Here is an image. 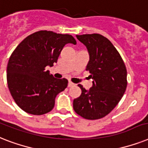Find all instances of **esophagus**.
I'll return each mask as SVG.
<instances>
[{
	"instance_id": "obj_1",
	"label": "esophagus",
	"mask_w": 148,
	"mask_h": 148,
	"mask_svg": "<svg viewBox=\"0 0 148 148\" xmlns=\"http://www.w3.org/2000/svg\"><path fill=\"white\" fill-rule=\"evenodd\" d=\"M74 83H72V82H71V81H69V82H68V87H71V86H74Z\"/></svg>"
}]
</instances>
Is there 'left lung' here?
<instances>
[{"label": "left lung", "mask_w": 148, "mask_h": 148, "mask_svg": "<svg viewBox=\"0 0 148 148\" xmlns=\"http://www.w3.org/2000/svg\"><path fill=\"white\" fill-rule=\"evenodd\" d=\"M76 37L88 51L86 70L90 73L93 85L86 90L78 84L81 95L74 99L73 108L86 119H99L108 115L123 97L127 71L119 53L106 37L97 33Z\"/></svg>", "instance_id": "left-lung-1"}]
</instances>
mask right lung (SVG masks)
Returning a JSON list of instances; mask_svg holds the SVG:
<instances>
[{
  "label": "right lung",
  "mask_w": 148,
  "mask_h": 148,
  "mask_svg": "<svg viewBox=\"0 0 148 148\" xmlns=\"http://www.w3.org/2000/svg\"><path fill=\"white\" fill-rule=\"evenodd\" d=\"M76 45L74 37L41 30L29 35L10 57L7 80L17 106L32 115H43L54 108L55 99L68 86L67 79H57L45 70L57 62L66 44Z\"/></svg>",
  "instance_id": "obj_1"
}]
</instances>
